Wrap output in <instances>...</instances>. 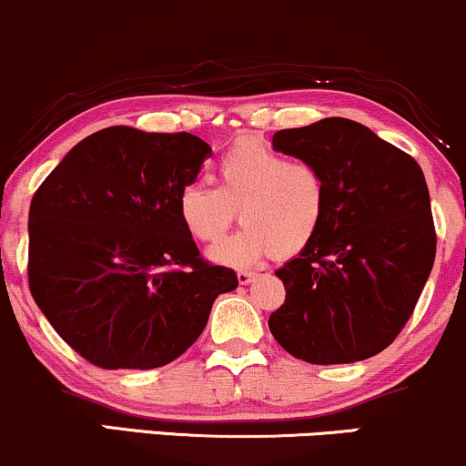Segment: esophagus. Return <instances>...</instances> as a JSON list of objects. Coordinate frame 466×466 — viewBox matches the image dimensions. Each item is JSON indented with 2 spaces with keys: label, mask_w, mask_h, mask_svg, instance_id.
<instances>
[{
  "label": "esophagus",
  "mask_w": 466,
  "mask_h": 466,
  "mask_svg": "<svg viewBox=\"0 0 466 466\" xmlns=\"http://www.w3.org/2000/svg\"><path fill=\"white\" fill-rule=\"evenodd\" d=\"M237 277H238V284L247 286V284H251L253 279H256L258 273H253V270H238Z\"/></svg>",
  "instance_id": "obj_1"
}]
</instances>
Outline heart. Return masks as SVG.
Returning a JSON list of instances; mask_svg holds the SVG:
<instances>
[{
	"mask_svg": "<svg viewBox=\"0 0 466 466\" xmlns=\"http://www.w3.org/2000/svg\"><path fill=\"white\" fill-rule=\"evenodd\" d=\"M215 176L217 189L191 182L178 193V217L198 243L221 240L238 213L245 228L210 251L213 260L247 267L268 253L286 260L314 243L329 202L318 165L240 141L219 158Z\"/></svg>",
	"mask_w": 466,
	"mask_h": 466,
	"instance_id": "1",
	"label": "heart"
}]
</instances>
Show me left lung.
<instances>
[{
	"mask_svg": "<svg viewBox=\"0 0 466 466\" xmlns=\"http://www.w3.org/2000/svg\"><path fill=\"white\" fill-rule=\"evenodd\" d=\"M273 148L318 165L329 202L314 243L275 270L286 301L270 333L316 365L379 355L409 322L437 256L421 167L346 117L277 131Z\"/></svg>",
	"mask_w": 466,
	"mask_h": 466,
	"instance_id": "1",
	"label": "left lung"
}]
</instances>
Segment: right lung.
Returning <instances> with one entry per match:
<instances>
[{"instance_id":"add662e5","label":"right lung","mask_w":466,"mask_h":466,"mask_svg":"<svg viewBox=\"0 0 466 466\" xmlns=\"http://www.w3.org/2000/svg\"><path fill=\"white\" fill-rule=\"evenodd\" d=\"M210 146L109 127L75 146L29 204V292L57 335L103 370H152L199 338L232 268L199 256L178 217Z\"/></svg>"}]
</instances>
